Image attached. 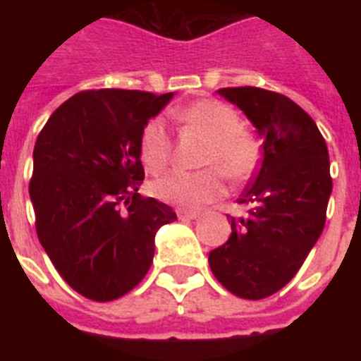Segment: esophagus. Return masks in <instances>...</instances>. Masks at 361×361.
Listing matches in <instances>:
<instances>
[{
	"mask_svg": "<svg viewBox=\"0 0 361 361\" xmlns=\"http://www.w3.org/2000/svg\"><path fill=\"white\" fill-rule=\"evenodd\" d=\"M177 215H178V219H180V220H193V219H197V216H199V213L190 212V209H178Z\"/></svg>",
	"mask_w": 361,
	"mask_h": 361,
	"instance_id": "34e87169",
	"label": "esophagus"
}]
</instances>
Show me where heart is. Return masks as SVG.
Returning <instances> with one entry per match:
<instances>
[{
  "label": "heart",
  "mask_w": 361,
  "mask_h": 361,
  "mask_svg": "<svg viewBox=\"0 0 361 361\" xmlns=\"http://www.w3.org/2000/svg\"><path fill=\"white\" fill-rule=\"evenodd\" d=\"M173 119L188 132L208 139L202 152L200 171L175 170L152 184L159 200L183 209H199L224 197L226 175L233 183L247 180L260 161V148L250 132L242 128L238 111L215 99H200L173 111ZM173 152L170 130L162 117H153L145 124L139 137V155L145 168L159 173L168 166Z\"/></svg>",
  "instance_id": "heart-1"
}]
</instances>
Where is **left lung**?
<instances>
[{"label": "left lung", "instance_id": "1", "mask_svg": "<svg viewBox=\"0 0 361 361\" xmlns=\"http://www.w3.org/2000/svg\"><path fill=\"white\" fill-rule=\"evenodd\" d=\"M262 135V159L231 216L228 242L209 253L213 275L245 300L275 295L298 273L325 226L333 178L317 123L295 101L257 86L220 88ZM229 216V215H228Z\"/></svg>", "mask_w": 361, "mask_h": 361}]
</instances>
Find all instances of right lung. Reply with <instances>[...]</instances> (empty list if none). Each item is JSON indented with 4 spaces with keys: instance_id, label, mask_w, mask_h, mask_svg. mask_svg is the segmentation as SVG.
Wrapping results in <instances>:
<instances>
[{
    "instance_id": "1",
    "label": "right lung",
    "mask_w": 361,
    "mask_h": 361,
    "mask_svg": "<svg viewBox=\"0 0 361 361\" xmlns=\"http://www.w3.org/2000/svg\"><path fill=\"white\" fill-rule=\"evenodd\" d=\"M173 94L82 90L54 111L34 146L30 191L41 245L73 291L110 302L153 262L155 233L173 209L137 190L139 137Z\"/></svg>"
}]
</instances>
